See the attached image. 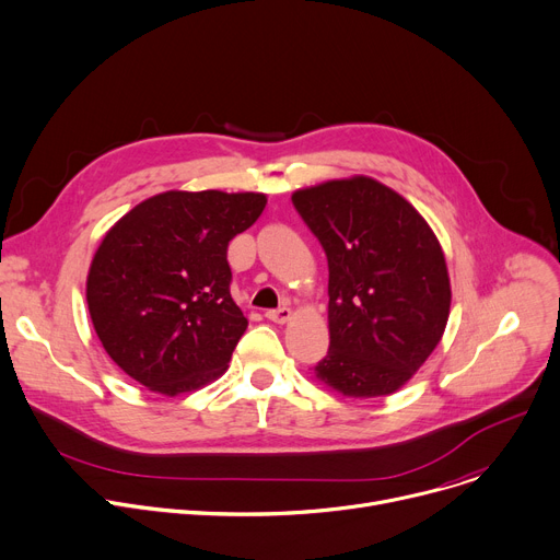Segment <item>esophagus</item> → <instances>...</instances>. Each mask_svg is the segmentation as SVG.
<instances>
[{"instance_id": "obj_1", "label": "esophagus", "mask_w": 560, "mask_h": 560, "mask_svg": "<svg viewBox=\"0 0 560 560\" xmlns=\"http://www.w3.org/2000/svg\"><path fill=\"white\" fill-rule=\"evenodd\" d=\"M291 316H293V312H291L289 306H280V308H273V312H267V318H269L271 323H278V325L289 323Z\"/></svg>"}]
</instances>
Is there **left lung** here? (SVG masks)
Instances as JSON below:
<instances>
[{"instance_id": "1", "label": "left lung", "mask_w": 560, "mask_h": 560, "mask_svg": "<svg viewBox=\"0 0 560 560\" xmlns=\"http://www.w3.org/2000/svg\"><path fill=\"white\" fill-rule=\"evenodd\" d=\"M291 200L329 260V351L316 381L345 398L396 394L447 327L452 284L436 233L366 175L306 186Z\"/></svg>"}]
</instances>
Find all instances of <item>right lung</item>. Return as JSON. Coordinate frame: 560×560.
Wrapping results in <instances>:
<instances>
[{"instance_id":"right-lung-1","label":"right lung","mask_w":560,"mask_h":560,"mask_svg":"<svg viewBox=\"0 0 560 560\" xmlns=\"http://www.w3.org/2000/svg\"><path fill=\"white\" fill-rule=\"evenodd\" d=\"M265 194L164 191L102 237L86 278L95 334L124 374L162 396L218 381L248 320L231 298L229 242Z\"/></svg>"}]
</instances>
